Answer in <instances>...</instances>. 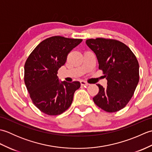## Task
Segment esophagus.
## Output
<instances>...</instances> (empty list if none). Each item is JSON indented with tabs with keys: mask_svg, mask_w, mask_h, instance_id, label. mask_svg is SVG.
I'll return each instance as SVG.
<instances>
[{
	"mask_svg": "<svg viewBox=\"0 0 152 152\" xmlns=\"http://www.w3.org/2000/svg\"><path fill=\"white\" fill-rule=\"evenodd\" d=\"M80 83H81L82 86H88L89 85V83L85 81H81L80 82Z\"/></svg>",
	"mask_w": 152,
	"mask_h": 152,
	"instance_id": "34e87169",
	"label": "esophagus"
}]
</instances>
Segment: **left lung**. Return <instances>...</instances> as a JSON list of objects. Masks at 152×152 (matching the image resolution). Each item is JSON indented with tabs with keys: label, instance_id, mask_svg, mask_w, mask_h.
I'll list each match as a JSON object with an SVG mask.
<instances>
[{
	"label": "left lung",
	"instance_id": "1",
	"mask_svg": "<svg viewBox=\"0 0 152 152\" xmlns=\"http://www.w3.org/2000/svg\"><path fill=\"white\" fill-rule=\"evenodd\" d=\"M86 44L94 51L107 80V87L100 84L98 94L93 98L95 104L107 112H115L130 101L139 81V64L130 48L110 38L88 39Z\"/></svg>",
	"mask_w": 152,
	"mask_h": 152
}]
</instances>
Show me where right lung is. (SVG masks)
I'll return each instance as SVG.
<instances>
[{"label":"right lung","mask_w":152,"mask_h":152,"mask_svg":"<svg viewBox=\"0 0 152 152\" xmlns=\"http://www.w3.org/2000/svg\"><path fill=\"white\" fill-rule=\"evenodd\" d=\"M82 41L61 36L48 38L34 48L25 61V86L32 102L44 114L59 115L72 104L80 83L60 82L57 74L66 63L68 54Z\"/></svg>","instance_id":"1"}]
</instances>
